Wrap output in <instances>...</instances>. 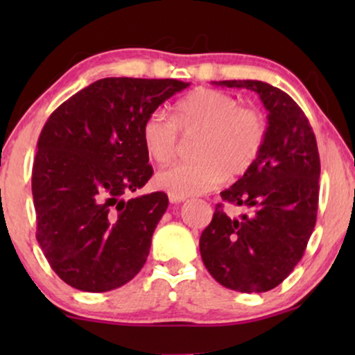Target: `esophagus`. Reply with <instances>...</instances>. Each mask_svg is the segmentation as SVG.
<instances>
[{
	"label": "esophagus",
	"mask_w": 355,
	"mask_h": 355,
	"mask_svg": "<svg viewBox=\"0 0 355 355\" xmlns=\"http://www.w3.org/2000/svg\"><path fill=\"white\" fill-rule=\"evenodd\" d=\"M168 197H169V202H171V203H181V202L186 200V197L174 196V193H168Z\"/></svg>",
	"instance_id": "obj_1"
}]
</instances>
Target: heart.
<instances>
[{
  "label": "heart",
  "mask_w": 355,
  "mask_h": 355,
  "mask_svg": "<svg viewBox=\"0 0 355 355\" xmlns=\"http://www.w3.org/2000/svg\"><path fill=\"white\" fill-rule=\"evenodd\" d=\"M178 129L200 134L192 150L196 159L162 169L155 182L181 197L211 191L226 174H245L260 157L268 132L259 110L242 108L234 96L213 89H198L178 101L173 119L159 110L145 118L140 137L153 162L163 164L174 157Z\"/></svg>",
  "instance_id": "1"
}]
</instances>
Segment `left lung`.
<instances>
[{"label": "left lung", "instance_id": "8db88e82", "mask_svg": "<svg viewBox=\"0 0 355 355\" xmlns=\"http://www.w3.org/2000/svg\"><path fill=\"white\" fill-rule=\"evenodd\" d=\"M213 84L255 92L268 111V132L254 166L221 192L223 202L249 211L230 218L218 203L200 236V255L208 273L225 288L266 293L302 259L317 221V140L307 116L283 90L261 80Z\"/></svg>", "mask_w": 355, "mask_h": 355}]
</instances>
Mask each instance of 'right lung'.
Listing matches in <instances>:
<instances>
[{"label":"right lung","instance_id":"obj_1","mask_svg":"<svg viewBox=\"0 0 355 355\" xmlns=\"http://www.w3.org/2000/svg\"><path fill=\"white\" fill-rule=\"evenodd\" d=\"M189 85L106 77L58 106L43 125L32 173L37 241L72 288H121L147 261L168 196L125 198L153 174L140 130L150 113Z\"/></svg>","mask_w":355,"mask_h":355}]
</instances>
